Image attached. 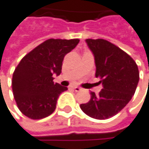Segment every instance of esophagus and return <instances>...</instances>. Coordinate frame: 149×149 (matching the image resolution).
Listing matches in <instances>:
<instances>
[{
	"label": "esophagus",
	"mask_w": 149,
	"mask_h": 149,
	"mask_svg": "<svg viewBox=\"0 0 149 149\" xmlns=\"http://www.w3.org/2000/svg\"><path fill=\"white\" fill-rule=\"evenodd\" d=\"M72 89H73L74 91H76V92H80V91L82 90L80 87H77V86H76V87H72Z\"/></svg>",
	"instance_id": "1"
}]
</instances>
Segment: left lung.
I'll use <instances>...</instances> for the list:
<instances>
[{"mask_svg":"<svg viewBox=\"0 0 149 149\" xmlns=\"http://www.w3.org/2000/svg\"><path fill=\"white\" fill-rule=\"evenodd\" d=\"M95 58V77L100 78L103 89L81 104V110L96 120L109 119L120 112L131 100L139 82L135 61L124 50L105 39H86Z\"/></svg>","mask_w":149,"mask_h":149,"instance_id":"1","label":"left lung"}]
</instances>
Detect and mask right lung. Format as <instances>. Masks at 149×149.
I'll list each match as a JSON object with an SVG mask.
<instances>
[{
    "label": "right lung",
    "instance_id": "add662e5",
    "mask_svg": "<svg viewBox=\"0 0 149 149\" xmlns=\"http://www.w3.org/2000/svg\"><path fill=\"white\" fill-rule=\"evenodd\" d=\"M79 39H48L33 49L20 61L12 78V90L17 107L31 120L50 115L61 93L67 90L53 82V75L62 71L67 53Z\"/></svg>",
    "mask_w": 149,
    "mask_h": 149
}]
</instances>
